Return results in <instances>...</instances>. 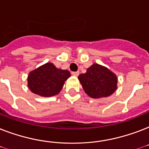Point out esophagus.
<instances>
[{"label":"esophagus","instance_id":"esophagus-1","mask_svg":"<svg viewBox=\"0 0 149 149\" xmlns=\"http://www.w3.org/2000/svg\"><path fill=\"white\" fill-rule=\"evenodd\" d=\"M79 74V72H72V76H74V77H78Z\"/></svg>","mask_w":149,"mask_h":149}]
</instances>
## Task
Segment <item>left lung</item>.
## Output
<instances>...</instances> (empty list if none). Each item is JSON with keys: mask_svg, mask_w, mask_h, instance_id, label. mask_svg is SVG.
Segmentation results:
<instances>
[{"mask_svg": "<svg viewBox=\"0 0 149 149\" xmlns=\"http://www.w3.org/2000/svg\"><path fill=\"white\" fill-rule=\"evenodd\" d=\"M85 93L92 98L107 97L118 88V77L108 68L93 63L78 77Z\"/></svg>", "mask_w": 149, "mask_h": 149, "instance_id": "left-lung-1", "label": "left lung"}]
</instances>
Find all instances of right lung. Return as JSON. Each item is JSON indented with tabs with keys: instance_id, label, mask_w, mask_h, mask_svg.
I'll return each mask as SVG.
<instances>
[{
	"instance_id": "right-lung-1",
	"label": "right lung",
	"mask_w": 149,
	"mask_h": 149,
	"mask_svg": "<svg viewBox=\"0 0 149 149\" xmlns=\"http://www.w3.org/2000/svg\"><path fill=\"white\" fill-rule=\"evenodd\" d=\"M70 76L68 70L58 69L53 63H47L29 72L28 86L35 94L49 97L60 92Z\"/></svg>"
}]
</instances>
